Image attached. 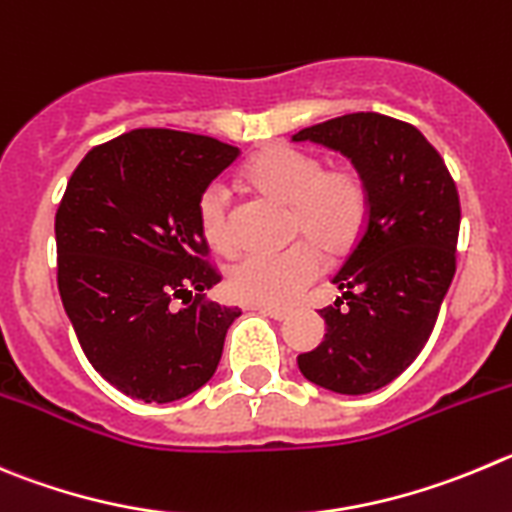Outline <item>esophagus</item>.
I'll return each mask as SVG.
<instances>
[{"label": "esophagus", "instance_id": "esophagus-1", "mask_svg": "<svg viewBox=\"0 0 512 512\" xmlns=\"http://www.w3.org/2000/svg\"><path fill=\"white\" fill-rule=\"evenodd\" d=\"M255 310H260V313L270 315V318H275V321H285L293 310L288 308V305H255Z\"/></svg>", "mask_w": 512, "mask_h": 512}]
</instances>
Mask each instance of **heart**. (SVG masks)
Here are the masks:
<instances>
[{"instance_id": "b5f03b06", "label": "heart", "mask_w": 512, "mask_h": 512, "mask_svg": "<svg viewBox=\"0 0 512 512\" xmlns=\"http://www.w3.org/2000/svg\"><path fill=\"white\" fill-rule=\"evenodd\" d=\"M245 179L262 197L288 204L290 237L300 240L288 250L247 255L229 272V288L247 303H288L321 278L323 252L341 257L361 240L371 212L369 184L351 166L326 169L315 154L290 146H270L252 156ZM197 219L214 252L232 255L237 250L229 191L222 184L204 189Z\"/></svg>"}]
</instances>
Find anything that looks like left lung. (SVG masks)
<instances>
[{"label":"left lung","mask_w":512,"mask_h":512,"mask_svg":"<svg viewBox=\"0 0 512 512\" xmlns=\"http://www.w3.org/2000/svg\"><path fill=\"white\" fill-rule=\"evenodd\" d=\"M293 141L341 151L371 194L364 234L333 278L343 295L321 310L326 338L298 366L336 394H371L432 336L457 270L460 194L437 148L412 123L381 113L331 118Z\"/></svg>","instance_id":"obj_1"}]
</instances>
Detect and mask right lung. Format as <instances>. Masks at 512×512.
Instances as JSON below:
<instances>
[{
	"label": "right lung",
	"instance_id": "right-lung-1",
	"mask_svg": "<svg viewBox=\"0 0 512 512\" xmlns=\"http://www.w3.org/2000/svg\"><path fill=\"white\" fill-rule=\"evenodd\" d=\"M237 156L217 138L136 128L90 148L70 176L55 214L57 290L93 369L126 396L166 404L217 371L240 308L202 295L222 275L197 204Z\"/></svg>",
	"mask_w": 512,
	"mask_h": 512
}]
</instances>
